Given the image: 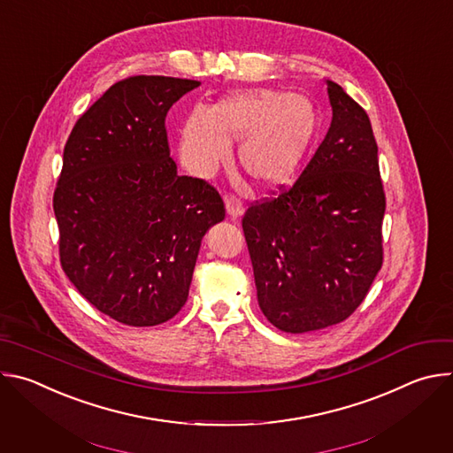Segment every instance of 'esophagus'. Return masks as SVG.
<instances>
[{
  "mask_svg": "<svg viewBox=\"0 0 453 453\" xmlns=\"http://www.w3.org/2000/svg\"><path fill=\"white\" fill-rule=\"evenodd\" d=\"M226 210H227V215L231 219H238L243 213V203L236 196H227L226 197Z\"/></svg>",
  "mask_w": 453,
  "mask_h": 453,
  "instance_id": "34e87169",
  "label": "esophagus"
}]
</instances>
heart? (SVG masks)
<instances>
[{
  "label": "heart",
  "instance_id": "heart-1",
  "mask_svg": "<svg viewBox=\"0 0 453 453\" xmlns=\"http://www.w3.org/2000/svg\"><path fill=\"white\" fill-rule=\"evenodd\" d=\"M317 131L313 105L278 89H242L211 109L189 112L179 133L182 166L211 177L229 157L231 140H240L243 170L265 188L285 184L299 170Z\"/></svg>",
  "mask_w": 453,
  "mask_h": 453
}]
</instances>
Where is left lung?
Returning <instances> with one entry per match:
<instances>
[{
    "label": "left lung",
    "instance_id": "obj_1",
    "mask_svg": "<svg viewBox=\"0 0 453 453\" xmlns=\"http://www.w3.org/2000/svg\"><path fill=\"white\" fill-rule=\"evenodd\" d=\"M326 84L328 134L292 186L242 219L257 303L287 334L346 320L383 264L385 193L372 127L339 84Z\"/></svg>",
    "mask_w": 453,
    "mask_h": 453
}]
</instances>
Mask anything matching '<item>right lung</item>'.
Returning <instances> with one entry per match:
<instances>
[{
  "label": "right lung",
  "mask_w": 453,
  "mask_h": 453,
  "mask_svg": "<svg viewBox=\"0 0 453 453\" xmlns=\"http://www.w3.org/2000/svg\"><path fill=\"white\" fill-rule=\"evenodd\" d=\"M201 82L136 75L75 123L53 193L62 271L102 313L156 326L186 303L201 242L226 217L220 193L177 173L166 112Z\"/></svg>",
  "instance_id": "1"
}]
</instances>
